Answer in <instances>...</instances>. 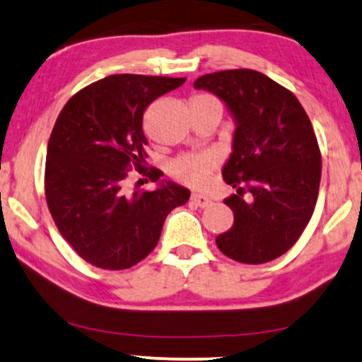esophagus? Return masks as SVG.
Segmentation results:
<instances>
[{"mask_svg":"<svg viewBox=\"0 0 362 362\" xmlns=\"http://www.w3.org/2000/svg\"><path fill=\"white\" fill-rule=\"evenodd\" d=\"M191 202H193L196 206L206 208L208 204H211V198H208V196L199 194V193H193V196H191Z\"/></svg>","mask_w":362,"mask_h":362,"instance_id":"obj_1","label":"esophagus"}]
</instances>
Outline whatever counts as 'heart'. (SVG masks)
<instances>
[{
    "mask_svg": "<svg viewBox=\"0 0 362 362\" xmlns=\"http://www.w3.org/2000/svg\"><path fill=\"white\" fill-rule=\"evenodd\" d=\"M209 95H198L194 99H206ZM216 158L211 153L182 154L173 160L171 173L177 181L193 188H206L211 173L215 169Z\"/></svg>",
    "mask_w": 362,
    "mask_h": 362,
    "instance_id": "1",
    "label": "heart"
}]
</instances>
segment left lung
Segmentation results:
<instances>
[{
	"mask_svg": "<svg viewBox=\"0 0 362 362\" xmlns=\"http://www.w3.org/2000/svg\"><path fill=\"white\" fill-rule=\"evenodd\" d=\"M228 105L236 120L233 153L223 180L233 226L216 236L221 253L240 263H267L296 245L310 221L320 185V149L304 107L257 70H221L196 78Z\"/></svg>",
	"mask_w": 362,
	"mask_h": 362,
	"instance_id": "1",
	"label": "left lung"
}]
</instances>
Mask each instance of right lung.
I'll use <instances>...</instances> for the list:
<instances>
[{"mask_svg": "<svg viewBox=\"0 0 362 362\" xmlns=\"http://www.w3.org/2000/svg\"><path fill=\"white\" fill-rule=\"evenodd\" d=\"M185 82L110 75L78 90L58 114L47 147L45 196L58 231L90 265L126 270L144 260L166 216L189 199L188 189L168 181L154 191H127L132 169L151 182L163 176L144 166L142 115L151 102Z\"/></svg>", "mask_w": 362, "mask_h": 362, "instance_id": "obj_1", "label": "right lung"}]
</instances>
